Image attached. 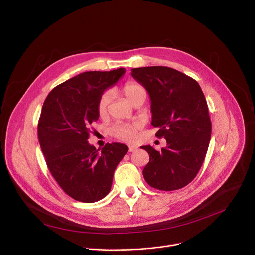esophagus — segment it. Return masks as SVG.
<instances>
[{"label":"esophagus","mask_w":255,"mask_h":255,"mask_svg":"<svg viewBox=\"0 0 255 255\" xmlns=\"http://www.w3.org/2000/svg\"><path fill=\"white\" fill-rule=\"evenodd\" d=\"M137 149V146L136 145H129V151L132 152V151H135Z\"/></svg>","instance_id":"34e87169"}]
</instances>
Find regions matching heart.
Masks as SVG:
<instances>
[{
	"label": "heart",
	"mask_w": 255,
	"mask_h": 255,
	"mask_svg": "<svg viewBox=\"0 0 255 255\" xmlns=\"http://www.w3.org/2000/svg\"><path fill=\"white\" fill-rule=\"evenodd\" d=\"M122 92L124 96L127 98V100L132 105L139 96L144 94L146 95L145 89L141 86V85L135 82L126 83L122 89ZM112 98H113V92L111 90H107L100 95L97 101V112L100 116H103L107 113L108 108L112 101ZM139 129H140V125L137 123H133V124L118 123L111 128V133L115 137L121 140L133 141L135 138H136Z\"/></svg>",
	"instance_id": "1"
}]
</instances>
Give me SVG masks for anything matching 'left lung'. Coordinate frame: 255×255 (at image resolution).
<instances>
[{
  "instance_id": "8db88e82",
  "label": "left lung",
  "mask_w": 255,
  "mask_h": 255,
  "mask_svg": "<svg viewBox=\"0 0 255 255\" xmlns=\"http://www.w3.org/2000/svg\"><path fill=\"white\" fill-rule=\"evenodd\" d=\"M131 76L148 92L151 125L159 128L156 136L167 142L159 151L141 146L149 155L143 177L157 190L181 189L198 174L211 137L204 93L197 81L171 67H136Z\"/></svg>"
}]
</instances>
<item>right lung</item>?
Masks as SVG:
<instances>
[{"instance_id":"obj_1","label":"right lung","mask_w":255,"mask_h":255,"mask_svg":"<svg viewBox=\"0 0 255 255\" xmlns=\"http://www.w3.org/2000/svg\"><path fill=\"white\" fill-rule=\"evenodd\" d=\"M125 74L85 72L51 90L38 124V137L49 170L73 199L93 203L111 191L118 164L127 154L123 143H107L101 150L87 140L90 125L97 121V101L104 91Z\"/></svg>"}]
</instances>
